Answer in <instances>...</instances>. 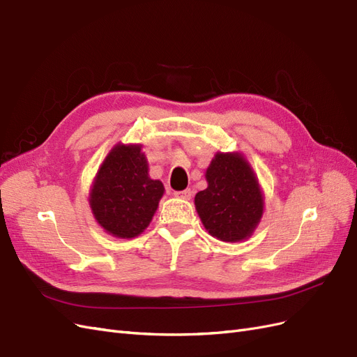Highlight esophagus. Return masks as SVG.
Listing matches in <instances>:
<instances>
[{"label":"esophagus","mask_w":357,"mask_h":357,"mask_svg":"<svg viewBox=\"0 0 357 357\" xmlns=\"http://www.w3.org/2000/svg\"><path fill=\"white\" fill-rule=\"evenodd\" d=\"M174 195L180 199H190L192 198V190L190 189H185V190H180V192H176Z\"/></svg>","instance_id":"obj_1"}]
</instances>
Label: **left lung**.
<instances>
[{"label": "left lung", "instance_id": "obj_1", "mask_svg": "<svg viewBox=\"0 0 357 357\" xmlns=\"http://www.w3.org/2000/svg\"><path fill=\"white\" fill-rule=\"evenodd\" d=\"M205 178L207 189L195 195L204 228L220 241L248 238L264 213V195L250 164L241 153L218 152Z\"/></svg>", "mask_w": 357, "mask_h": 357}]
</instances>
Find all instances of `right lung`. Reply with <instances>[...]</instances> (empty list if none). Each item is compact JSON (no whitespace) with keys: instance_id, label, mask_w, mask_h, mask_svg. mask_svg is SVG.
<instances>
[{"instance_id":"obj_1","label":"right lung","mask_w":357,"mask_h":357,"mask_svg":"<svg viewBox=\"0 0 357 357\" xmlns=\"http://www.w3.org/2000/svg\"><path fill=\"white\" fill-rule=\"evenodd\" d=\"M164 185L149 177L142 144H116L100 167L89 195L95 220L117 238H134L152 222Z\"/></svg>"}]
</instances>
